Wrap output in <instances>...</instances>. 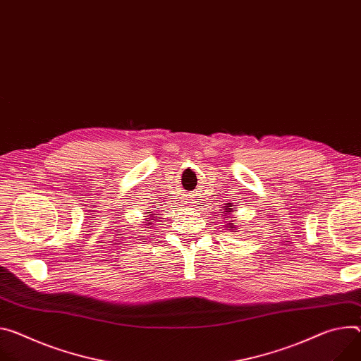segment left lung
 Returning a JSON list of instances; mask_svg holds the SVG:
<instances>
[{
  "label": "left lung",
  "mask_w": 361,
  "mask_h": 361,
  "mask_svg": "<svg viewBox=\"0 0 361 361\" xmlns=\"http://www.w3.org/2000/svg\"><path fill=\"white\" fill-rule=\"evenodd\" d=\"M232 206L231 204H227V206H224V210L226 212H221V213H224V214H227V213H231L232 212V209H231ZM235 226H236V223H228V226H227V228L228 231H232V228H235ZM235 232V231H233Z\"/></svg>",
  "instance_id": "left-lung-1"
}]
</instances>
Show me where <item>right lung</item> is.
I'll return each instance as SVG.
<instances>
[{
	"label": "right lung",
	"instance_id": "add662e5",
	"mask_svg": "<svg viewBox=\"0 0 361 361\" xmlns=\"http://www.w3.org/2000/svg\"><path fill=\"white\" fill-rule=\"evenodd\" d=\"M151 220H152V219H151ZM151 220H148V221H151Z\"/></svg>",
	"mask_w": 361,
	"mask_h": 361
}]
</instances>
